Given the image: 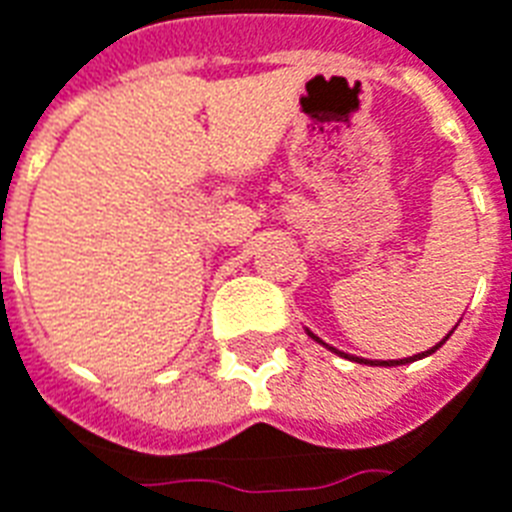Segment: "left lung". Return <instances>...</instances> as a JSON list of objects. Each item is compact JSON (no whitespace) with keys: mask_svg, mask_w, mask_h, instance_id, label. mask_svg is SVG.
<instances>
[{"mask_svg":"<svg viewBox=\"0 0 512 512\" xmlns=\"http://www.w3.org/2000/svg\"><path fill=\"white\" fill-rule=\"evenodd\" d=\"M307 334H310V337H313L315 343L326 345L324 340H318V337H315L313 332H307ZM451 334H453V332L445 334V337H443V343H445V340H448V337H451ZM443 343H437V345H434V348H429V351L418 353V356H410V359H399V361H397V359H388V361H370V359H359V356H348V353H345V359L359 361V364H375V367H397V364H407V361H418V359H424V356H429V353L437 351V348H440V345H443ZM326 348H329V345H326ZM332 351H334V353H340V351H337V348H332ZM340 356H343V353H340Z\"/></svg>","mask_w":512,"mask_h":512,"instance_id":"8db88e82","label":"left lung"}]
</instances>
